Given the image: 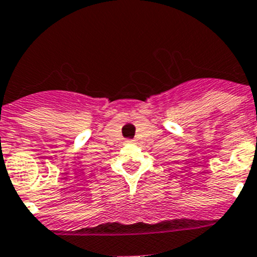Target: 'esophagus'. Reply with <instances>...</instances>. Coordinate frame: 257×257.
Returning <instances> with one entry per match:
<instances>
[{"label": "esophagus", "instance_id": "1", "mask_svg": "<svg viewBox=\"0 0 257 257\" xmlns=\"http://www.w3.org/2000/svg\"><path fill=\"white\" fill-rule=\"evenodd\" d=\"M125 143H129V144H131V143H133V141H126Z\"/></svg>", "mask_w": 257, "mask_h": 257}]
</instances>
